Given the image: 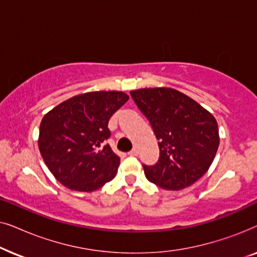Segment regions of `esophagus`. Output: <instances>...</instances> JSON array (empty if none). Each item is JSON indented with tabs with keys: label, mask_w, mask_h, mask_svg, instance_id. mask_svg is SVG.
Masks as SVG:
<instances>
[{
	"label": "esophagus",
	"mask_w": 257,
	"mask_h": 257,
	"mask_svg": "<svg viewBox=\"0 0 257 257\" xmlns=\"http://www.w3.org/2000/svg\"><path fill=\"white\" fill-rule=\"evenodd\" d=\"M128 154H130V156H133V157L138 156V149H137V147H133V149L128 152Z\"/></svg>",
	"instance_id": "1"
}]
</instances>
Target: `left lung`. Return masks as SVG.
Wrapping results in <instances>:
<instances>
[{
    "mask_svg": "<svg viewBox=\"0 0 257 257\" xmlns=\"http://www.w3.org/2000/svg\"><path fill=\"white\" fill-rule=\"evenodd\" d=\"M130 93L159 140L158 163L143 165L147 180L168 191L189 187L215 158L220 144L216 119L191 97L171 87Z\"/></svg>",
    "mask_w": 257,
    "mask_h": 257,
    "instance_id": "obj_1",
    "label": "left lung"
}]
</instances>
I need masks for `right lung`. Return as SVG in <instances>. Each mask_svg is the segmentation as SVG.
Wrapping results in <instances>:
<instances>
[{"label":"right lung","instance_id":"1","mask_svg":"<svg viewBox=\"0 0 257 257\" xmlns=\"http://www.w3.org/2000/svg\"><path fill=\"white\" fill-rule=\"evenodd\" d=\"M127 100L121 91H94L70 98L44 115L38 149L62 185L93 192L115 177L120 158L106 144L107 124Z\"/></svg>","mask_w":257,"mask_h":257}]
</instances>
